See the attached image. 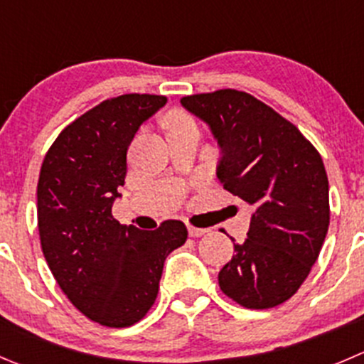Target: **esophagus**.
Segmentation results:
<instances>
[{"label":"esophagus","instance_id":"34e87169","mask_svg":"<svg viewBox=\"0 0 364 364\" xmlns=\"http://www.w3.org/2000/svg\"><path fill=\"white\" fill-rule=\"evenodd\" d=\"M208 229L204 228H193V225H188V235L193 236V238H199V236L206 235Z\"/></svg>","mask_w":364,"mask_h":364}]
</instances>
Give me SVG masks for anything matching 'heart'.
Wrapping results in <instances>:
<instances>
[{
    "mask_svg": "<svg viewBox=\"0 0 364 364\" xmlns=\"http://www.w3.org/2000/svg\"><path fill=\"white\" fill-rule=\"evenodd\" d=\"M165 124H167L168 129H178V128H185V126H192V122H190V119L185 117L183 114L174 112V114L168 115L167 121H165Z\"/></svg>",
    "mask_w": 364,
    "mask_h": 364,
    "instance_id": "heart-1",
    "label": "heart"
}]
</instances>
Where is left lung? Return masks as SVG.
I'll use <instances>...</instances> for the list:
<instances>
[{"mask_svg":"<svg viewBox=\"0 0 364 364\" xmlns=\"http://www.w3.org/2000/svg\"><path fill=\"white\" fill-rule=\"evenodd\" d=\"M220 149L217 178L252 210L247 240L218 272L249 309L283 304L301 288L329 229V181L318 151L291 122L247 92L181 97Z\"/></svg>","mask_w":364,"mask_h":364,"instance_id":"left-lung-1","label":"left lung"}]
</instances>
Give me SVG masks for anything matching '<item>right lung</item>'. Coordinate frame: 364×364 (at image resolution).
<instances>
[{
  "mask_svg": "<svg viewBox=\"0 0 364 364\" xmlns=\"http://www.w3.org/2000/svg\"><path fill=\"white\" fill-rule=\"evenodd\" d=\"M165 105L167 97L151 94L103 101L60 133L38 176V235L49 270L67 299L101 326L129 327L146 316L165 259L188 236L179 220L142 231L112 217L129 144Z\"/></svg>",
  "mask_w": 364,
  "mask_h": 364,
  "instance_id": "add662e5",
  "label": "right lung"
}]
</instances>
